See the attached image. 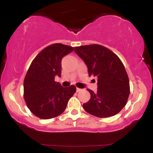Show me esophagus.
<instances>
[{
    "label": "esophagus",
    "instance_id": "esophagus-1",
    "mask_svg": "<svg viewBox=\"0 0 153 153\" xmlns=\"http://www.w3.org/2000/svg\"><path fill=\"white\" fill-rule=\"evenodd\" d=\"M80 91H81V89L78 88H76V92L78 93V92H80Z\"/></svg>",
    "mask_w": 153,
    "mask_h": 153
}]
</instances>
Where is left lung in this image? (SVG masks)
<instances>
[{
	"label": "left lung",
	"instance_id": "obj_1",
	"mask_svg": "<svg viewBox=\"0 0 153 153\" xmlns=\"http://www.w3.org/2000/svg\"><path fill=\"white\" fill-rule=\"evenodd\" d=\"M75 52L88 67L89 76L98 78L97 92L90 89L91 99L82 107L99 118L118 114L127 104L130 88L128 75L117 54L99 45L75 47Z\"/></svg>",
	"mask_w": 153,
	"mask_h": 153
}]
</instances>
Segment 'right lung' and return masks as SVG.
I'll use <instances>...</instances> for the list:
<instances>
[{"instance_id": "1", "label": "right lung", "mask_w": 153, "mask_h": 153, "mask_svg": "<svg viewBox=\"0 0 153 153\" xmlns=\"http://www.w3.org/2000/svg\"><path fill=\"white\" fill-rule=\"evenodd\" d=\"M74 48L60 43L47 47L32 61L24 78V98L32 114L42 119L60 115L76 91L75 85L64 88L54 81L61 76L62 59Z\"/></svg>"}]
</instances>
